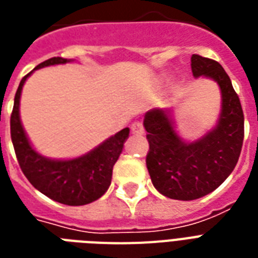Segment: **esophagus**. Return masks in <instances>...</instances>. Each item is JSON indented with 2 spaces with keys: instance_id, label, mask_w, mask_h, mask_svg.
I'll use <instances>...</instances> for the list:
<instances>
[{
  "instance_id": "34e87169",
  "label": "esophagus",
  "mask_w": 258,
  "mask_h": 258,
  "mask_svg": "<svg viewBox=\"0 0 258 258\" xmlns=\"http://www.w3.org/2000/svg\"><path fill=\"white\" fill-rule=\"evenodd\" d=\"M132 132L135 133V135H144V125L143 122H139V121H136V122L132 123Z\"/></svg>"
}]
</instances>
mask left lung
I'll return each mask as SVG.
<instances>
[{"label":"left lung","mask_w":258,"mask_h":258,"mask_svg":"<svg viewBox=\"0 0 258 258\" xmlns=\"http://www.w3.org/2000/svg\"><path fill=\"white\" fill-rule=\"evenodd\" d=\"M191 70L195 78H211L219 85L222 110L217 126L185 143L175 132L171 110L153 109L144 118L152 183L164 197L177 201H194L218 188L233 172L243 143V111L226 71L218 61L199 55L191 56Z\"/></svg>","instance_id":"obj_1"}]
</instances>
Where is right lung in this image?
I'll return each mask as SVG.
<instances>
[{"instance_id":"1","label":"right lung","mask_w":258,"mask_h":258,"mask_svg":"<svg viewBox=\"0 0 258 258\" xmlns=\"http://www.w3.org/2000/svg\"><path fill=\"white\" fill-rule=\"evenodd\" d=\"M67 61L71 60L51 57L40 63L35 70L64 64ZM33 71L20 82L11 115V137L20 168L36 189L52 201L69 206H82L97 201L110 185L113 167L122 152L123 143L129 136V127L115 133L95 149L77 159L52 160L41 156L32 148L24 132L19 110L21 90Z\"/></svg>"}]
</instances>
